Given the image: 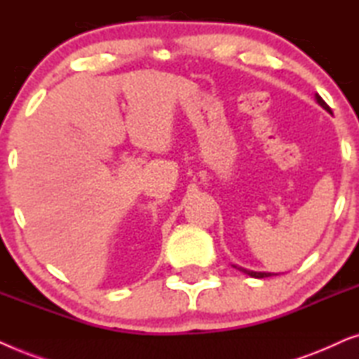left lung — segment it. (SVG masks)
<instances>
[{
  "mask_svg": "<svg viewBox=\"0 0 359 359\" xmlns=\"http://www.w3.org/2000/svg\"><path fill=\"white\" fill-rule=\"evenodd\" d=\"M316 101L318 102V104H320L323 109L325 111H328L330 112V107L327 106V102L322 100L320 96L318 95H316ZM233 268H237V269H240V271H243L245 274H248V276H252V278H258V279H262V278H269V276H274V273H264V271H252V269H245V268H242V266H237V264H232Z\"/></svg>",
  "mask_w": 359,
  "mask_h": 359,
  "instance_id": "8db88e82",
  "label": "left lung"
}]
</instances>
